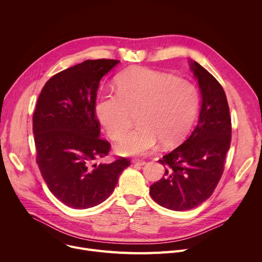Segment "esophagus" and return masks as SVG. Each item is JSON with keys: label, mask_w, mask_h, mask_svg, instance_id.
Here are the masks:
<instances>
[{"label": "esophagus", "mask_w": 262, "mask_h": 262, "mask_svg": "<svg viewBox=\"0 0 262 262\" xmlns=\"http://www.w3.org/2000/svg\"><path fill=\"white\" fill-rule=\"evenodd\" d=\"M133 162H134L135 164H138V166H144V164H145V161H144V160H139V159H134Z\"/></svg>", "instance_id": "34e87169"}]
</instances>
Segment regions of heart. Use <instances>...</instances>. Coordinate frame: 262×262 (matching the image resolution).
I'll list each match as a JSON object with an SVG mask.
<instances>
[{
    "instance_id": "heart-1",
    "label": "heart",
    "mask_w": 262,
    "mask_h": 262,
    "mask_svg": "<svg viewBox=\"0 0 262 262\" xmlns=\"http://www.w3.org/2000/svg\"><path fill=\"white\" fill-rule=\"evenodd\" d=\"M117 94H105L95 104V115L109 138L118 140L136 114L138 127L117 144L124 156H145L183 140L193 124L200 103L196 87L189 80L146 68H134L116 79Z\"/></svg>"
}]
</instances>
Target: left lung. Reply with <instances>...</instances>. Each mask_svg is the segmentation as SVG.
Here are the masks:
<instances>
[{"instance_id":"left-lung-1","label":"left lung","mask_w":262,"mask_h":262,"mask_svg":"<svg viewBox=\"0 0 262 262\" xmlns=\"http://www.w3.org/2000/svg\"><path fill=\"white\" fill-rule=\"evenodd\" d=\"M202 96L199 122L188 139L160 160L163 177L149 187L152 199L164 208L185 211L209 199L221 180L231 140L226 94L220 82L190 60Z\"/></svg>"}]
</instances>
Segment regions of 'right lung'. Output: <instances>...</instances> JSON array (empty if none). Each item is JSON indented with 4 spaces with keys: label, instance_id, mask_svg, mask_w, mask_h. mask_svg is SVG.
I'll use <instances>...</instances> for the list:
<instances>
[{
    "label": "right lung",
    "instance_id": "obj_1",
    "mask_svg": "<svg viewBox=\"0 0 262 262\" xmlns=\"http://www.w3.org/2000/svg\"><path fill=\"white\" fill-rule=\"evenodd\" d=\"M120 61L86 60L55 74L41 90L33 116L36 161L50 191L74 209H87L113 193L130 161L95 163L110 144L100 138L95 100L102 77Z\"/></svg>",
    "mask_w": 262,
    "mask_h": 262
}]
</instances>
